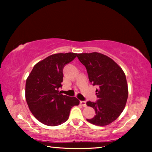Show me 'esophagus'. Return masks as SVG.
Returning <instances> with one entry per match:
<instances>
[{"label":"esophagus","instance_id":"obj_1","mask_svg":"<svg viewBox=\"0 0 152 152\" xmlns=\"http://www.w3.org/2000/svg\"><path fill=\"white\" fill-rule=\"evenodd\" d=\"M80 104H81L83 107H86V101H80Z\"/></svg>","mask_w":152,"mask_h":152}]
</instances>
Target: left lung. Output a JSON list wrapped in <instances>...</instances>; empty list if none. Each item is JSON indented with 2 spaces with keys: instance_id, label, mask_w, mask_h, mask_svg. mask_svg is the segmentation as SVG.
<instances>
[{
  "instance_id": "obj_1",
  "label": "left lung",
  "mask_w": 152,
  "mask_h": 152,
  "mask_svg": "<svg viewBox=\"0 0 152 152\" xmlns=\"http://www.w3.org/2000/svg\"><path fill=\"white\" fill-rule=\"evenodd\" d=\"M77 57L86 66L90 82L98 86L97 101L86 103L94 108L96 115L87 121L98 126L110 124L120 115L127 101L128 86L124 70L104 54L78 53Z\"/></svg>"
}]
</instances>
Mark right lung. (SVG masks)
<instances>
[{"label":"right lung","mask_w":152,"mask_h":152,"mask_svg":"<svg viewBox=\"0 0 152 152\" xmlns=\"http://www.w3.org/2000/svg\"><path fill=\"white\" fill-rule=\"evenodd\" d=\"M77 53L51 55L37 63L28 75L25 84V99L33 115L42 124L57 126L65 122L70 110L80 104L74 96L61 94L63 70Z\"/></svg>","instance_id":"obj_1"}]
</instances>
